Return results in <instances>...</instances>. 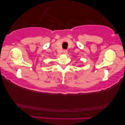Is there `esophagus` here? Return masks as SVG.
<instances>
[{
  "label": "esophagus",
  "mask_w": 125,
  "mask_h": 125,
  "mask_svg": "<svg viewBox=\"0 0 125 125\" xmlns=\"http://www.w3.org/2000/svg\"><path fill=\"white\" fill-rule=\"evenodd\" d=\"M67 50H64L63 51V54H66L67 53Z\"/></svg>",
  "instance_id": "34e87169"
}]
</instances>
